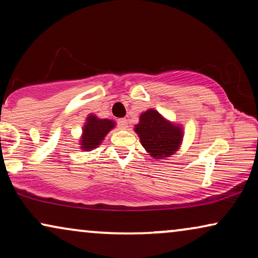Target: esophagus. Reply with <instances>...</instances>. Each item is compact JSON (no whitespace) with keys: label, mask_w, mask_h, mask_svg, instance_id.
<instances>
[{"label":"esophagus","mask_w":258,"mask_h":258,"mask_svg":"<svg viewBox=\"0 0 258 258\" xmlns=\"http://www.w3.org/2000/svg\"><path fill=\"white\" fill-rule=\"evenodd\" d=\"M118 126L121 129H128V119L126 118H119L118 119Z\"/></svg>","instance_id":"34e87169"}]
</instances>
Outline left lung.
<instances>
[{
    "instance_id": "8db88e82",
    "label": "left lung",
    "mask_w": 258,
    "mask_h": 258,
    "mask_svg": "<svg viewBox=\"0 0 258 258\" xmlns=\"http://www.w3.org/2000/svg\"><path fill=\"white\" fill-rule=\"evenodd\" d=\"M134 130L144 149L155 160L170 157L179 149L183 141L182 126L169 121L155 109L142 112Z\"/></svg>"
}]
</instances>
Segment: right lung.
<instances>
[{
    "label": "right lung",
    "instance_id": "add662e5",
    "mask_svg": "<svg viewBox=\"0 0 258 258\" xmlns=\"http://www.w3.org/2000/svg\"><path fill=\"white\" fill-rule=\"evenodd\" d=\"M116 123L112 119L98 118L95 114L87 116L82 129L80 147L84 151H90L103 142L108 133L115 128Z\"/></svg>",
    "mask_w": 258,
    "mask_h": 258
}]
</instances>
